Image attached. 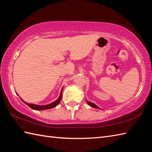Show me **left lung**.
I'll list each match as a JSON object with an SVG mask.
<instances>
[{"label":"left lung","instance_id":"1","mask_svg":"<svg viewBox=\"0 0 152 152\" xmlns=\"http://www.w3.org/2000/svg\"><path fill=\"white\" fill-rule=\"evenodd\" d=\"M87 102H88V104L89 105V106H91V107H93V108H99L97 106H96L94 103H93V102H89V101H87Z\"/></svg>","mask_w":152,"mask_h":152}]
</instances>
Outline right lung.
<instances>
[{"label":"right lung","mask_w":152,"mask_h":152,"mask_svg":"<svg viewBox=\"0 0 152 152\" xmlns=\"http://www.w3.org/2000/svg\"><path fill=\"white\" fill-rule=\"evenodd\" d=\"M62 92H63V89H62V90H61V94H60L59 97L58 98V99L57 100V101H56L52 102V103H51V104L45 105V106H39V105H36V104H28V103L23 101V100H22V101H23L27 106H29L30 108H31L32 109H33V110H42L50 109V108H52L56 107V106H57L58 104H59V103L60 102L61 100V98H62Z\"/></svg>","instance_id":"obj_1"}]
</instances>
